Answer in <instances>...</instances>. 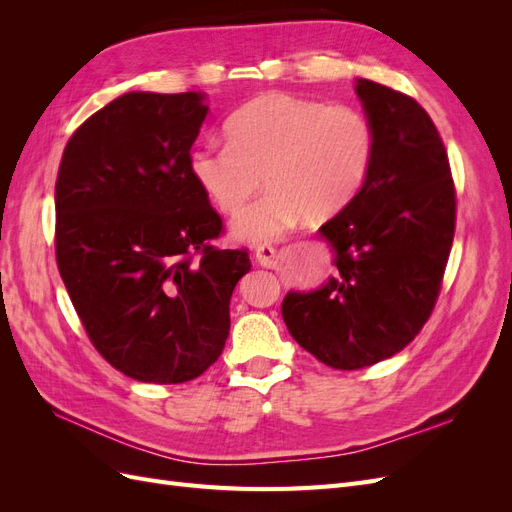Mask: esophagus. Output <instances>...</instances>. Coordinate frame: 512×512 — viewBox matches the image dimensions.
Segmentation results:
<instances>
[{
    "instance_id": "obj_1",
    "label": "esophagus",
    "mask_w": 512,
    "mask_h": 512,
    "mask_svg": "<svg viewBox=\"0 0 512 512\" xmlns=\"http://www.w3.org/2000/svg\"><path fill=\"white\" fill-rule=\"evenodd\" d=\"M254 254H256V260H258L260 267L273 269L277 265V252L273 250L271 245H258Z\"/></svg>"
}]
</instances>
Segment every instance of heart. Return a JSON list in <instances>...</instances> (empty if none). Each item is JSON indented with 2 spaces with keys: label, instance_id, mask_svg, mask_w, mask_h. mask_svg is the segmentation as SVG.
<instances>
[{
  "label": "heart",
  "instance_id": "obj_1",
  "mask_svg": "<svg viewBox=\"0 0 512 512\" xmlns=\"http://www.w3.org/2000/svg\"><path fill=\"white\" fill-rule=\"evenodd\" d=\"M224 130L228 143L196 147L188 168L224 215L241 213L265 179L269 192L232 224L254 245L282 239L303 215L327 220L348 207L374 162V128L361 111L284 91L243 104Z\"/></svg>",
  "mask_w": 512,
  "mask_h": 512
}]
</instances>
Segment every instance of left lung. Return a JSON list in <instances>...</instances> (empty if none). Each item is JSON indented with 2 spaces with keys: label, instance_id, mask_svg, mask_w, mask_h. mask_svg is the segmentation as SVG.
Segmentation results:
<instances>
[{
  "label": "left lung",
  "instance_id": "obj_1",
  "mask_svg": "<svg viewBox=\"0 0 512 512\" xmlns=\"http://www.w3.org/2000/svg\"><path fill=\"white\" fill-rule=\"evenodd\" d=\"M374 128L363 190L318 237L337 273L316 290H290V335L333 369H361L404 350L436 305L455 235V185L425 108L380 83L356 79Z\"/></svg>",
  "mask_w": 512,
  "mask_h": 512
}]
</instances>
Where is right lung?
Returning a JSON list of instances; mask_svg holds the SVG:
<instances>
[{"instance_id": "obj_1", "label": "right lung", "mask_w": 512, "mask_h": 512, "mask_svg": "<svg viewBox=\"0 0 512 512\" xmlns=\"http://www.w3.org/2000/svg\"><path fill=\"white\" fill-rule=\"evenodd\" d=\"M205 94L128 91L64 149L55 254L91 344L138 382L198 378L224 350L247 250H215L222 220L194 183Z\"/></svg>"}]
</instances>
